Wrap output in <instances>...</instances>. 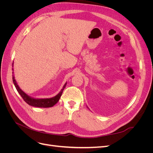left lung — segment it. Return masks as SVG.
<instances>
[{
  "mask_svg": "<svg viewBox=\"0 0 153 153\" xmlns=\"http://www.w3.org/2000/svg\"><path fill=\"white\" fill-rule=\"evenodd\" d=\"M87 108H88V107H87Z\"/></svg>",
  "mask_w": 153,
  "mask_h": 153,
  "instance_id": "obj_1",
  "label": "left lung"
}]
</instances>
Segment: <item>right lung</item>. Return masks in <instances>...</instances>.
Here are the masks:
<instances>
[{"label": "right lung", "mask_w": 153, "mask_h": 153, "mask_svg": "<svg viewBox=\"0 0 153 153\" xmlns=\"http://www.w3.org/2000/svg\"><path fill=\"white\" fill-rule=\"evenodd\" d=\"M12 70L13 71V68H12ZM13 73H14L13 71ZM13 82L14 83V85H15L18 92L20 94V95L22 96V98L24 99V100L27 104L30 105V106H35V107H41V108L52 107V106H54L55 104H56L59 101L60 98H61L64 88L66 87V84H67V82H66V84L64 85L62 89L61 90V91H60L56 96H55L54 97H52V98H32V97H31L29 95H27L25 92H24L20 89V87L17 84L14 75H13Z\"/></svg>", "instance_id": "right-lung-1"}]
</instances>
